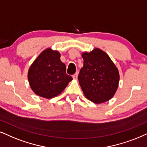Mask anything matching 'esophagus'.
I'll list each match as a JSON object with an SVG mask.
<instances>
[{"mask_svg": "<svg viewBox=\"0 0 147 147\" xmlns=\"http://www.w3.org/2000/svg\"><path fill=\"white\" fill-rule=\"evenodd\" d=\"M72 77H73L74 79H77V77H78V72H76V73L73 76H72Z\"/></svg>", "mask_w": 147, "mask_h": 147, "instance_id": "esophagus-1", "label": "esophagus"}]
</instances>
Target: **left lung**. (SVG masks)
<instances>
[{"instance_id":"1","label":"left lung","mask_w":147,"mask_h":147,"mask_svg":"<svg viewBox=\"0 0 147 147\" xmlns=\"http://www.w3.org/2000/svg\"><path fill=\"white\" fill-rule=\"evenodd\" d=\"M83 66L78 76L83 94L96 104L105 102L115 95L119 82L117 68L105 51L98 48L83 52Z\"/></svg>"}]
</instances>
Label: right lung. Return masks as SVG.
I'll return each instance as SVG.
<instances>
[{"label": "right lung", "instance_id": "1", "mask_svg": "<svg viewBox=\"0 0 147 147\" xmlns=\"http://www.w3.org/2000/svg\"><path fill=\"white\" fill-rule=\"evenodd\" d=\"M66 70V65L60 60V53L47 48L40 53L29 68L30 86L40 97L47 99L55 97L72 80Z\"/></svg>", "mask_w": 147, "mask_h": 147}]
</instances>
